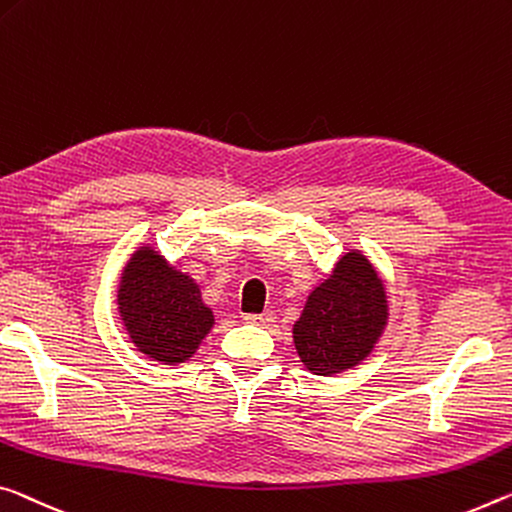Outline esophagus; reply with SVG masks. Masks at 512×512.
Here are the masks:
<instances>
[{
    "label": "esophagus",
    "instance_id": "34e87169",
    "mask_svg": "<svg viewBox=\"0 0 512 512\" xmlns=\"http://www.w3.org/2000/svg\"><path fill=\"white\" fill-rule=\"evenodd\" d=\"M275 319L273 312H262V314H246L243 321L253 323V326H269V323Z\"/></svg>",
    "mask_w": 512,
    "mask_h": 512
}]
</instances>
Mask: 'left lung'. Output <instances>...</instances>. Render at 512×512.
Instances as JSON below:
<instances>
[{
    "label": "left lung",
    "instance_id": "1",
    "mask_svg": "<svg viewBox=\"0 0 512 512\" xmlns=\"http://www.w3.org/2000/svg\"><path fill=\"white\" fill-rule=\"evenodd\" d=\"M385 326L383 280L369 259L353 250L307 296L305 310L294 323V344L307 369L316 376H332L367 358Z\"/></svg>",
    "mask_w": 512,
    "mask_h": 512
}]
</instances>
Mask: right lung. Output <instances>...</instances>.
Listing matches in <instances>:
<instances>
[{
    "label": "right lung",
    "mask_w": 512,
    "mask_h": 512,
    "mask_svg": "<svg viewBox=\"0 0 512 512\" xmlns=\"http://www.w3.org/2000/svg\"><path fill=\"white\" fill-rule=\"evenodd\" d=\"M118 312L134 346L164 364L189 360L214 326L196 282L150 246L136 250L125 266Z\"/></svg>",
    "instance_id": "right-lung-1"
}]
</instances>
